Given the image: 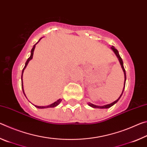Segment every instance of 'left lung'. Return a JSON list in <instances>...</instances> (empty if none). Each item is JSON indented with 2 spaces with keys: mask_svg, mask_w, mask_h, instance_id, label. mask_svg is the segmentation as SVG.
I'll return each mask as SVG.
<instances>
[{
  "mask_svg": "<svg viewBox=\"0 0 147 147\" xmlns=\"http://www.w3.org/2000/svg\"><path fill=\"white\" fill-rule=\"evenodd\" d=\"M111 49H112V51L114 52V53L115 54V55L117 56V58H118V59H119V62H120V64H121V67H122V69H123V72H124V88H123V91H122V93H121V94L120 95V96H119V97L118 98L117 100H116L115 101H114L113 102L111 103V104H106V105H104V106H96V105H94V104H91V103H90V102H89V103H88V105H89V106L92 107V108H101V109H102V108H110V107H111L112 106H113L114 104H116V103L117 102L119 101V99H120V98L121 97L122 94H123V91H124V88H125V83H126V71H125V69H124V65H123V59H122V58H121V56H120V55H119V51H118L117 50V49L115 48V47L111 46Z\"/></svg>",
  "mask_w": 147,
  "mask_h": 147,
  "instance_id": "left-lung-1",
  "label": "left lung"
}]
</instances>
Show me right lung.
<instances>
[{
  "instance_id": "obj_1",
  "label": "right lung",
  "mask_w": 147,
  "mask_h": 147,
  "mask_svg": "<svg viewBox=\"0 0 147 147\" xmlns=\"http://www.w3.org/2000/svg\"><path fill=\"white\" fill-rule=\"evenodd\" d=\"M41 39H42V38L39 39V40L38 42H37V43H36V44L34 45V47H33V48L32 49V50H31V54H30V56L29 58H28V59H27V60H26V63H25V65H24V68H23V71H22V75H21V86H22V89H23V93H24V89H23V72H24V69H26V66H27V65H28V62H29L30 61L32 58H33V54H34V51L35 47H36V45L39 43V41H40ZM24 95H25V94H24ZM25 96H26V95H25ZM61 99L59 98V100H58L57 101H56L55 102H54V103H53V104H50V105H49V106H36V105H34V106H36V108H40V109L48 108H54V107H56V106H58V104H59V103L61 102Z\"/></svg>"
}]
</instances>
